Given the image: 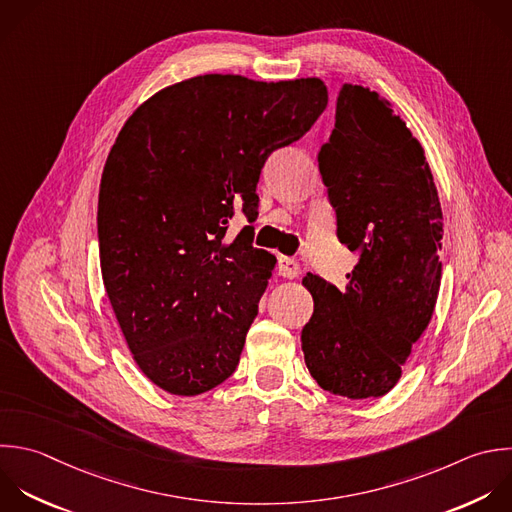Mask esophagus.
I'll list each match as a JSON object with an SVG mask.
<instances>
[{"mask_svg": "<svg viewBox=\"0 0 512 512\" xmlns=\"http://www.w3.org/2000/svg\"><path fill=\"white\" fill-rule=\"evenodd\" d=\"M278 274L282 278H296L300 274V264L294 258L288 256H280L278 258Z\"/></svg>", "mask_w": 512, "mask_h": 512, "instance_id": "34e87169", "label": "esophagus"}]
</instances>
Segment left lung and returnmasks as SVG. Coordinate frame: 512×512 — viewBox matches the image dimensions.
Returning <instances> with one entry per match:
<instances>
[{
	"label": "left lung",
	"mask_w": 512,
	"mask_h": 512,
	"mask_svg": "<svg viewBox=\"0 0 512 512\" xmlns=\"http://www.w3.org/2000/svg\"><path fill=\"white\" fill-rule=\"evenodd\" d=\"M318 168L336 236L358 254L342 290L306 274L314 312L304 362L320 388L352 400L394 388L440 288L442 210L420 142L388 100L344 84Z\"/></svg>",
	"instance_id": "8db88e82"
}]
</instances>
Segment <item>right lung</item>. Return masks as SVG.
Here are the masks:
<instances>
[{"label":"right lung","instance_id":"add662e5","mask_svg":"<svg viewBox=\"0 0 512 512\" xmlns=\"http://www.w3.org/2000/svg\"><path fill=\"white\" fill-rule=\"evenodd\" d=\"M318 78L254 82L206 74L168 86L124 124L104 166L98 240L104 286L140 370L196 396L240 362L276 256L254 228L268 156L326 110Z\"/></svg>","mask_w":512,"mask_h":512}]
</instances>
